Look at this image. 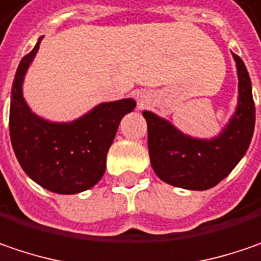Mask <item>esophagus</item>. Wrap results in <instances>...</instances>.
Wrapping results in <instances>:
<instances>
[{"label": "esophagus", "mask_w": 261, "mask_h": 261, "mask_svg": "<svg viewBox=\"0 0 261 261\" xmlns=\"http://www.w3.org/2000/svg\"><path fill=\"white\" fill-rule=\"evenodd\" d=\"M147 102H148V98H147V95H144V94H142V95H139V97H138V104H139V107H144Z\"/></svg>", "instance_id": "obj_1"}]
</instances>
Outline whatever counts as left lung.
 Wrapping results in <instances>:
<instances>
[{"label": "left lung", "instance_id": "8db88e82", "mask_svg": "<svg viewBox=\"0 0 261 261\" xmlns=\"http://www.w3.org/2000/svg\"><path fill=\"white\" fill-rule=\"evenodd\" d=\"M238 70V106L219 137L197 139L151 111L142 116L148 126L151 166L162 180L177 188L204 191L216 187L247 152L254 134L255 107L247 67L232 54Z\"/></svg>", "mask_w": 261, "mask_h": 261}]
</instances>
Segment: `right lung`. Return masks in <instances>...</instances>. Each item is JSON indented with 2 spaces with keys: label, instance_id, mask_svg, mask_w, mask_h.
Segmentation results:
<instances>
[{
  "label": "right lung",
  "instance_id": "right-lung-1",
  "mask_svg": "<svg viewBox=\"0 0 261 261\" xmlns=\"http://www.w3.org/2000/svg\"><path fill=\"white\" fill-rule=\"evenodd\" d=\"M42 36L20 61L11 88L10 139L21 169L42 188L77 194L92 188L106 172V159L132 98L102 102L70 123H53L28 107L21 85Z\"/></svg>",
  "mask_w": 261,
  "mask_h": 261
}]
</instances>
